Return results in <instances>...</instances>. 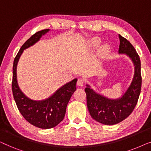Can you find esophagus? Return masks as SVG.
Returning a JSON list of instances; mask_svg holds the SVG:
<instances>
[{"mask_svg": "<svg viewBox=\"0 0 151 151\" xmlns=\"http://www.w3.org/2000/svg\"><path fill=\"white\" fill-rule=\"evenodd\" d=\"M84 84V80L82 79H78V82H77V85L79 86H83Z\"/></svg>", "mask_w": 151, "mask_h": 151, "instance_id": "obj_1", "label": "esophagus"}]
</instances>
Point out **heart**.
I'll list each match as a JSON object with an SVG mask.
<instances>
[{
	"mask_svg": "<svg viewBox=\"0 0 151 151\" xmlns=\"http://www.w3.org/2000/svg\"><path fill=\"white\" fill-rule=\"evenodd\" d=\"M101 42L100 39L99 38H93L89 40L90 46L95 48L98 47ZM111 51V48L109 45L107 44H104L99 47L98 49V55L100 58H105L108 56Z\"/></svg>",
	"mask_w": 151,
	"mask_h": 151,
	"instance_id": "heart-1",
	"label": "heart"
}]
</instances>
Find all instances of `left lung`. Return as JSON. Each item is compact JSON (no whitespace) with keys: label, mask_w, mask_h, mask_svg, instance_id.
Wrapping results in <instances>:
<instances>
[{"label":"left lung","mask_w":151,"mask_h":151,"mask_svg":"<svg viewBox=\"0 0 151 151\" xmlns=\"http://www.w3.org/2000/svg\"><path fill=\"white\" fill-rule=\"evenodd\" d=\"M119 54H124L131 60L134 66L133 80L121 97L107 98L95 91L86 84L87 108L95 120L105 125H114L125 119L133 112L137 104L142 86L141 63L136 50L131 42L119 34Z\"/></svg>","instance_id":"1"}]
</instances>
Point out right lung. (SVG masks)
<instances>
[{"label":"right lung","instance_id":"obj_1","mask_svg":"<svg viewBox=\"0 0 151 151\" xmlns=\"http://www.w3.org/2000/svg\"><path fill=\"white\" fill-rule=\"evenodd\" d=\"M50 29H44L36 32L28 39L20 49L14 59L13 65L12 92L16 104L20 113L28 122L35 127L43 129L55 127L63 120L68 102L76 90L75 78L55 91L50 97L42 100H34L28 98L20 90L17 80V65L20 55L24 49L38 42L41 37Z\"/></svg>","mask_w":151,"mask_h":151}]
</instances>
